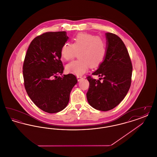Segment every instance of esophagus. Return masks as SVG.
I'll list each match as a JSON object with an SVG mask.
<instances>
[{"label":"esophagus","mask_w":157,"mask_h":157,"mask_svg":"<svg viewBox=\"0 0 157 157\" xmlns=\"http://www.w3.org/2000/svg\"><path fill=\"white\" fill-rule=\"evenodd\" d=\"M76 78H77V79H78V82H79L82 79V77L81 76H77Z\"/></svg>","instance_id":"34e87169"}]
</instances>
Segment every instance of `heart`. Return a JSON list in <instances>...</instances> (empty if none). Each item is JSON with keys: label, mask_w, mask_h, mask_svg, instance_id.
Wrapping results in <instances>:
<instances>
[{"label": "heart", "mask_w": 157, "mask_h": 157, "mask_svg": "<svg viewBox=\"0 0 157 157\" xmlns=\"http://www.w3.org/2000/svg\"><path fill=\"white\" fill-rule=\"evenodd\" d=\"M79 53V59L66 66L67 72L82 75L91 67H97L104 61L106 54V46L101 37L89 33H79L74 39L73 44L67 42L61 48L60 55L65 60L73 59Z\"/></svg>", "instance_id": "heart-1"}]
</instances>
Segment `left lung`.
Wrapping results in <instances>:
<instances>
[{
	"label": "left lung",
	"mask_w": 157,
	"mask_h": 157,
	"mask_svg": "<svg viewBox=\"0 0 157 157\" xmlns=\"http://www.w3.org/2000/svg\"><path fill=\"white\" fill-rule=\"evenodd\" d=\"M106 54L102 63L92 75L88 76L90 88L86 94L89 104L94 108L107 111L114 108L124 99L129 90L132 66L122 40L112 33H105ZM103 79L102 82L100 81Z\"/></svg>",
	"instance_id": "left-lung-1"
}]
</instances>
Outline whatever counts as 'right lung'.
<instances>
[{"label": "right lung", "mask_w": 157, "mask_h": 157, "mask_svg": "<svg viewBox=\"0 0 157 157\" xmlns=\"http://www.w3.org/2000/svg\"><path fill=\"white\" fill-rule=\"evenodd\" d=\"M67 32H46L30 43L23 63V75L26 92L42 111L53 113L62 111L69 101L78 81L75 75L63 76L60 50L67 42Z\"/></svg>", "instance_id": "1"}]
</instances>
